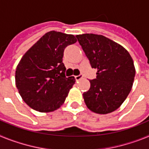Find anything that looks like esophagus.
I'll use <instances>...</instances> for the list:
<instances>
[{"mask_svg": "<svg viewBox=\"0 0 149 149\" xmlns=\"http://www.w3.org/2000/svg\"><path fill=\"white\" fill-rule=\"evenodd\" d=\"M82 78H83V75H82V74H80V75L75 76V80L77 81H80V80H81V79H82Z\"/></svg>", "mask_w": 149, "mask_h": 149, "instance_id": "34e87169", "label": "esophagus"}]
</instances>
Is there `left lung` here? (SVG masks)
<instances>
[{
	"label": "left lung",
	"instance_id": "8db88e82",
	"mask_svg": "<svg viewBox=\"0 0 149 149\" xmlns=\"http://www.w3.org/2000/svg\"><path fill=\"white\" fill-rule=\"evenodd\" d=\"M96 78L83 94L86 107L95 113L107 114L122 105L131 90L135 77L132 57L125 48L102 35L76 36Z\"/></svg>",
	"mask_w": 149,
	"mask_h": 149
}]
</instances>
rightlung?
Wrapping results in <instances>:
<instances>
[{
  "label": "right lung",
  "instance_id": "obj_1",
  "mask_svg": "<svg viewBox=\"0 0 149 149\" xmlns=\"http://www.w3.org/2000/svg\"><path fill=\"white\" fill-rule=\"evenodd\" d=\"M76 42L74 35L52 30L22 56L15 71V85L30 107L49 113L64 103L75 78L65 76L63 52L67 46Z\"/></svg>",
  "mask_w": 149,
  "mask_h": 149
}]
</instances>
